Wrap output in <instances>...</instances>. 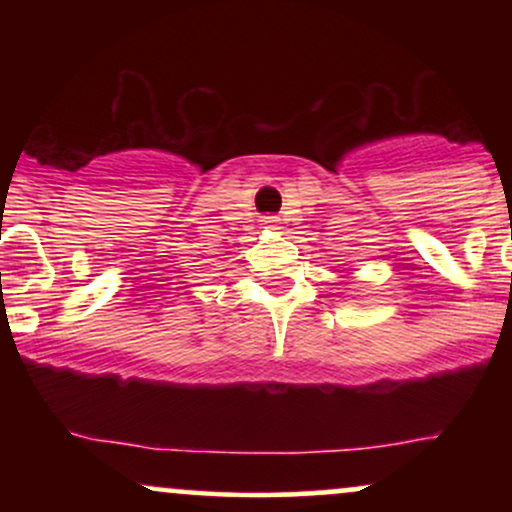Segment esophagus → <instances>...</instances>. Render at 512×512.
I'll list each match as a JSON object with an SVG mask.
<instances>
[{
	"mask_svg": "<svg viewBox=\"0 0 512 512\" xmlns=\"http://www.w3.org/2000/svg\"><path fill=\"white\" fill-rule=\"evenodd\" d=\"M262 226L264 228H269V231H279V219H276V216H264L262 219Z\"/></svg>",
	"mask_w": 512,
	"mask_h": 512,
	"instance_id": "obj_1",
	"label": "esophagus"
}]
</instances>
